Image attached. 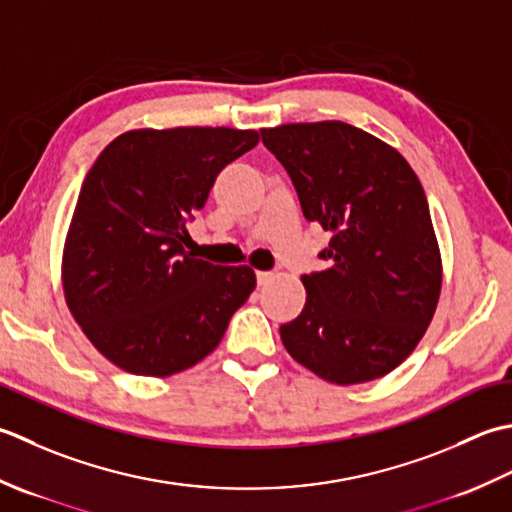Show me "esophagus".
I'll list each match as a JSON object with an SVG mask.
<instances>
[{
    "label": "esophagus",
    "instance_id": "esophagus-1",
    "mask_svg": "<svg viewBox=\"0 0 512 512\" xmlns=\"http://www.w3.org/2000/svg\"><path fill=\"white\" fill-rule=\"evenodd\" d=\"M271 278H274V274H271V271H256V280H258L260 287H265Z\"/></svg>",
    "mask_w": 512,
    "mask_h": 512
}]
</instances>
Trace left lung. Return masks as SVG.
<instances>
[{
  "instance_id": "8db88e82",
  "label": "left lung",
  "mask_w": 512,
  "mask_h": 512,
  "mask_svg": "<svg viewBox=\"0 0 512 512\" xmlns=\"http://www.w3.org/2000/svg\"><path fill=\"white\" fill-rule=\"evenodd\" d=\"M302 214L331 232L325 271L302 276V314L280 327L289 356L333 384L391 373L431 325L442 256L424 187L404 156L342 121L260 130Z\"/></svg>"
}]
</instances>
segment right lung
I'll return each instance as SVG.
<instances>
[{
	"label": "right lung",
	"mask_w": 512,
	"mask_h": 512,
	"mask_svg": "<svg viewBox=\"0 0 512 512\" xmlns=\"http://www.w3.org/2000/svg\"><path fill=\"white\" fill-rule=\"evenodd\" d=\"M256 130H130L83 179L68 227L61 283L70 314L119 369L165 378L218 347L256 287L252 267L185 252L187 221Z\"/></svg>",
	"instance_id": "add662e5"
}]
</instances>
